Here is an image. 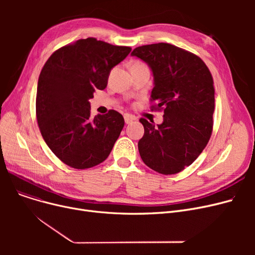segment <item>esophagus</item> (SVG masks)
Segmentation results:
<instances>
[{"instance_id": "1", "label": "esophagus", "mask_w": 255, "mask_h": 255, "mask_svg": "<svg viewBox=\"0 0 255 255\" xmlns=\"http://www.w3.org/2000/svg\"><path fill=\"white\" fill-rule=\"evenodd\" d=\"M124 120H125V123L126 124H130V123L133 122V121H135L136 118L134 116H131V115H125L124 116Z\"/></svg>"}]
</instances>
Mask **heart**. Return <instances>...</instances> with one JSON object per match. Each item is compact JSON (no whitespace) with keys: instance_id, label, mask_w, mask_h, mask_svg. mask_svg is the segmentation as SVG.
<instances>
[{"instance_id":"heart-1","label":"heart","mask_w":255,"mask_h":255,"mask_svg":"<svg viewBox=\"0 0 255 255\" xmlns=\"http://www.w3.org/2000/svg\"><path fill=\"white\" fill-rule=\"evenodd\" d=\"M139 64H141V63H135L134 65H139Z\"/></svg>"}]
</instances>
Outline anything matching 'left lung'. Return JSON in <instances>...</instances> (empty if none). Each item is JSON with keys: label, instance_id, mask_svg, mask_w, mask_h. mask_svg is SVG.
Instances as JSON below:
<instances>
[{"label": "left lung", "instance_id": "left-lung-1", "mask_svg": "<svg viewBox=\"0 0 255 255\" xmlns=\"http://www.w3.org/2000/svg\"><path fill=\"white\" fill-rule=\"evenodd\" d=\"M153 74L151 98L163 107V122L140 119L144 134L138 141L145 165L173 175L193 163L206 148L213 128L215 91L207 65L193 53L168 43L136 47L131 52Z\"/></svg>", "mask_w": 255, "mask_h": 255}]
</instances>
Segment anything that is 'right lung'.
<instances>
[{
	"label": "right lung",
	"instance_id": "right-lung-1",
	"mask_svg": "<svg viewBox=\"0 0 255 255\" xmlns=\"http://www.w3.org/2000/svg\"><path fill=\"white\" fill-rule=\"evenodd\" d=\"M131 51L95 38L79 39L55 51L39 75L37 122L48 148L77 169L96 166L109 157L124 127L116 111L91 117L95 90H104L110 73Z\"/></svg>",
	"mask_w": 255,
	"mask_h": 255
}]
</instances>
